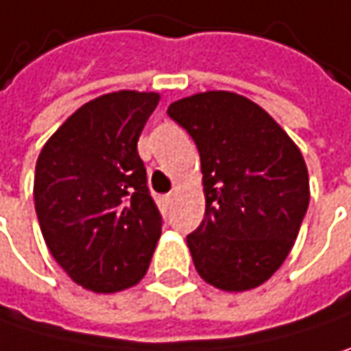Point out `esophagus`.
Returning a JSON list of instances; mask_svg holds the SVG:
<instances>
[{
	"mask_svg": "<svg viewBox=\"0 0 351 351\" xmlns=\"http://www.w3.org/2000/svg\"><path fill=\"white\" fill-rule=\"evenodd\" d=\"M173 199H175V193H169V195L165 197V201H167V203H171Z\"/></svg>",
	"mask_w": 351,
	"mask_h": 351,
	"instance_id": "1",
	"label": "esophagus"
}]
</instances>
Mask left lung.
Wrapping results in <instances>:
<instances>
[{"label": "left lung", "instance_id": "left-lung-1", "mask_svg": "<svg viewBox=\"0 0 351 351\" xmlns=\"http://www.w3.org/2000/svg\"><path fill=\"white\" fill-rule=\"evenodd\" d=\"M167 114L201 154L207 208L186 235L195 269L225 291L265 283L289 255L309 205L300 148L261 106L233 92H201Z\"/></svg>", "mask_w": 351, "mask_h": 351}]
</instances>
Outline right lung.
I'll return each mask as SVG.
<instances>
[{
  "instance_id": "1",
  "label": "right lung",
  "mask_w": 351,
  "mask_h": 351,
  "mask_svg": "<svg viewBox=\"0 0 351 351\" xmlns=\"http://www.w3.org/2000/svg\"><path fill=\"white\" fill-rule=\"evenodd\" d=\"M160 96L120 90L90 100L44 144L34 201L51 257L78 285L114 293L148 269L162 217L138 136Z\"/></svg>"
}]
</instances>
